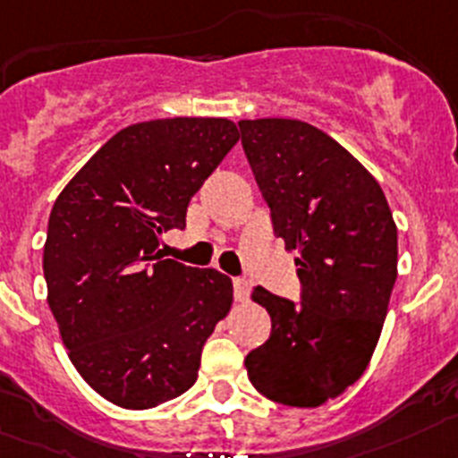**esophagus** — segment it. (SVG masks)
<instances>
[{"label": "esophagus", "instance_id": "obj_1", "mask_svg": "<svg viewBox=\"0 0 458 458\" xmlns=\"http://www.w3.org/2000/svg\"><path fill=\"white\" fill-rule=\"evenodd\" d=\"M233 297L236 301L250 300V284L245 279H233Z\"/></svg>", "mask_w": 458, "mask_h": 458}]
</instances>
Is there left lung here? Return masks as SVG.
<instances>
[{"instance_id":"obj_1","label":"left lung","mask_w":458,"mask_h":458,"mask_svg":"<svg viewBox=\"0 0 458 458\" xmlns=\"http://www.w3.org/2000/svg\"><path fill=\"white\" fill-rule=\"evenodd\" d=\"M238 127L301 281V306L251 293L272 331L247 354V375L267 400L311 409L345 393L375 354L397 279V226L377 179L318 127L286 117Z\"/></svg>"}]
</instances>
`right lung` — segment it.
Listing matches in <instances>:
<instances>
[{"mask_svg":"<svg viewBox=\"0 0 458 458\" xmlns=\"http://www.w3.org/2000/svg\"><path fill=\"white\" fill-rule=\"evenodd\" d=\"M238 142L225 117H167L117 131L49 216L43 270L67 356L92 391L142 411L197 381L201 347L233 301L222 272L163 259L204 179Z\"/></svg>","mask_w":458,"mask_h":458,"instance_id":"right-lung-1","label":"right lung"}]
</instances>
